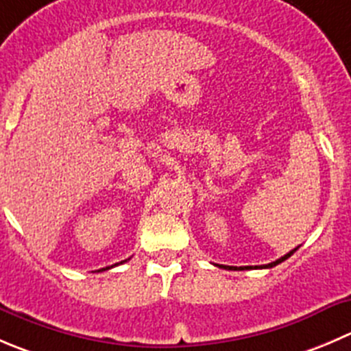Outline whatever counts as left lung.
<instances>
[{"label": "left lung", "mask_w": 351, "mask_h": 351, "mask_svg": "<svg viewBox=\"0 0 351 351\" xmlns=\"http://www.w3.org/2000/svg\"><path fill=\"white\" fill-rule=\"evenodd\" d=\"M298 250V247L297 248H293V250L291 252H288L287 255H283V257L281 258H278V261H274V262H271V264H266V266H261V269H266V267H274V266H278V264H281V262L283 261H287L288 257H291V255L295 254V252ZM219 267H224V269H230V271H243V269H252V266H243V267H233V266H219ZM258 266H255V269H257Z\"/></svg>", "instance_id": "8db88e82"}]
</instances>
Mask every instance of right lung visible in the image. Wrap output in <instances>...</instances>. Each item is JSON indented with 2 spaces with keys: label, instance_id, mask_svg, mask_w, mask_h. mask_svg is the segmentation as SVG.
<instances>
[{
  "label": "right lung",
  "instance_id": "obj_1",
  "mask_svg": "<svg viewBox=\"0 0 351 351\" xmlns=\"http://www.w3.org/2000/svg\"><path fill=\"white\" fill-rule=\"evenodd\" d=\"M114 266H117V264H114ZM111 267H113V266H110V267H103V269H99V271H97V273H101V271H106V269H111Z\"/></svg>",
  "mask_w": 351,
  "mask_h": 351
}]
</instances>
